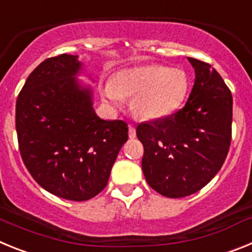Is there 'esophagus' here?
<instances>
[{"label": "esophagus", "mask_w": 252, "mask_h": 252, "mask_svg": "<svg viewBox=\"0 0 252 252\" xmlns=\"http://www.w3.org/2000/svg\"><path fill=\"white\" fill-rule=\"evenodd\" d=\"M128 137L130 139H135L136 137V130H135L133 125H128Z\"/></svg>", "instance_id": "obj_1"}]
</instances>
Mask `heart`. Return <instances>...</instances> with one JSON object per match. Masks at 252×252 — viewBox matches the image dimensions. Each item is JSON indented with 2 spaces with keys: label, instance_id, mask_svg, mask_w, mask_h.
<instances>
[{
  "label": "heart",
  "instance_id": "b5f03b06",
  "mask_svg": "<svg viewBox=\"0 0 252 252\" xmlns=\"http://www.w3.org/2000/svg\"><path fill=\"white\" fill-rule=\"evenodd\" d=\"M189 79L180 68L165 65H144L125 69L108 82L104 94L119 106L122 97H133L132 111L141 120L155 121L173 115L184 103Z\"/></svg>",
  "mask_w": 252,
  "mask_h": 252
}]
</instances>
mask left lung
I'll list each match as a JSON object with an SVG mask.
<instances>
[{
  "label": "left lung",
  "mask_w": 252,
  "mask_h": 252,
  "mask_svg": "<svg viewBox=\"0 0 252 252\" xmlns=\"http://www.w3.org/2000/svg\"><path fill=\"white\" fill-rule=\"evenodd\" d=\"M188 60L195 81L186 106L136 128L146 182L168 198L187 197L207 186L223 165L232 135L231 91L211 64Z\"/></svg>",
  "instance_id": "obj_1"
}]
</instances>
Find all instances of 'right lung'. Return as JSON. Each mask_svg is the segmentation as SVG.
Returning <instances> with one entry per match:
<instances>
[{
	"label": "right lung",
	"instance_id": "right-lung-1",
	"mask_svg": "<svg viewBox=\"0 0 252 252\" xmlns=\"http://www.w3.org/2000/svg\"><path fill=\"white\" fill-rule=\"evenodd\" d=\"M78 55L49 58L32 70L16 101L22 161L51 194L82 202L101 193L122 145L127 124L99 119L92 90L75 75Z\"/></svg>",
	"mask_w": 252,
	"mask_h": 252
}]
</instances>
